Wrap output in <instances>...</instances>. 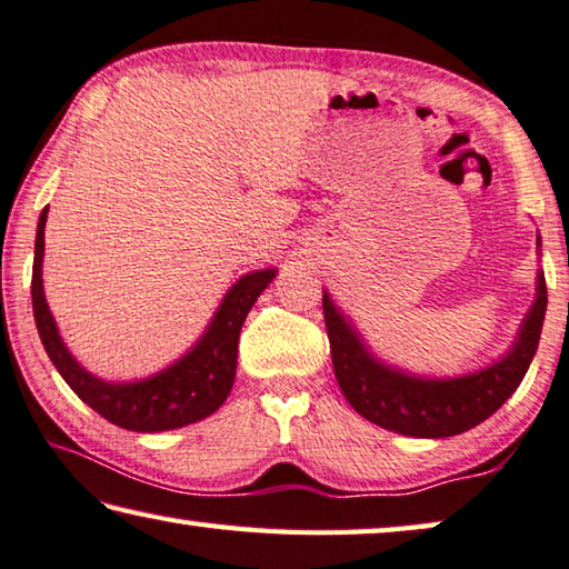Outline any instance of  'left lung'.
Instances as JSON below:
<instances>
[{
    "mask_svg": "<svg viewBox=\"0 0 569 569\" xmlns=\"http://www.w3.org/2000/svg\"><path fill=\"white\" fill-rule=\"evenodd\" d=\"M547 311L545 273L537 276V299L507 357L476 375L456 380H418L385 367L369 355L345 317L323 293L329 349L337 382L362 418L412 438H448L479 426L511 398L535 357Z\"/></svg>",
    "mask_w": 569,
    "mask_h": 569,
    "instance_id": "obj_1",
    "label": "left lung"
}]
</instances>
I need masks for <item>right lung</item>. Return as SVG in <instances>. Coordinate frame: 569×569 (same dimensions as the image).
<instances>
[{"label": "right lung", "mask_w": 569, "mask_h": 569, "mask_svg": "<svg viewBox=\"0 0 569 569\" xmlns=\"http://www.w3.org/2000/svg\"><path fill=\"white\" fill-rule=\"evenodd\" d=\"M44 207L34 238V263H32V311L38 323L42 347L58 367L62 380L70 385L80 400L90 405L98 415H103L113 426L159 432L189 426L212 415L220 408L232 390L238 367V337L252 303L263 293V288L273 281L276 270H258L242 276L224 296L218 313L187 357L179 359L164 372L133 385H111L86 372L73 355L62 345L56 321L42 293V252H44Z\"/></svg>", "instance_id": "1"}]
</instances>
